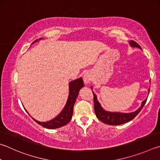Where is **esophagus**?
<instances>
[{
    "mask_svg": "<svg viewBox=\"0 0 160 160\" xmlns=\"http://www.w3.org/2000/svg\"><path fill=\"white\" fill-rule=\"evenodd\" d=\"M83 80L85 84H89L92 80V75L89 72H86L83 76Z\"/></svg>",
    "mask_w": 160,
    "mask_h": 160,
    "instance_id": "34e87169",
    "label": "esophagus"
}]
</instances>
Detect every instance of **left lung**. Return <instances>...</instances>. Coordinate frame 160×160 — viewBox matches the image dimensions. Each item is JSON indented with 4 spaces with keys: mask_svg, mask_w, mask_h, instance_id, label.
<instances>
[{
    "mask_svg": "<svg viewBox=\"0 0 160 160\" xmlns=\"http://www.w3.org/2000/svg\"><path fill=\"white\" fill-rule=\"evenodd\" d=\"M130 46L132 48H138L141 50V46L138 43L131 40L129 42ZM92 89V87H91ZM148 92H150V88L148 89ZM93 94H94V112L96 116H97L98 120H101L102 122L110 124V125H120V124L126 123L127 122H129L133 120L136 115H137L139 112L141 111V109L143 108L145 103L147 101V98L143 101H142L141 106L139 108L135 110V111L132 112H110L104 110L101 103L98 102L97 99V97L94 92L92 91Z\"/></svg>",
    "mask_w": 160,
    "mask_h": 160,
    "instance_id": "obj_1",
    "label": "left lung"
}]
</instances>
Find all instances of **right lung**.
I'll list each match as a JSON object with an SVG mask.
<instances>
[{"label":"right lung","instance_id":"1","mask_svg":"<svg viewBox=\"0 0 160 160\" xmlns=\"http://www.w3.org/2000/svg\"><path fill=\"white\" fill-rule=\"evenodd\" d=\"M42 39V38H39L38 40H36V41H34L32 44H33L34 42H36ZM84 86H85V85H84L82 78H78V79L71 81V82H69V94L66 105L63 107V108L62 109V111L60 112L59 114L57 115L56 117L52 119V120L47 122H40L35 120L33 118H33L34 121H36L38 124H40V125L45 127V128L50 129L59 128V127H62L66 125V124H67L69 122L71 121L72 118V112H73V106L75 101H76L78 94H79L80 90L81 88H83ZM26 111L27 112V110H26Z\"/></svg>","mask_w":160,"mask_h":160}]
</instances>
